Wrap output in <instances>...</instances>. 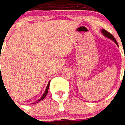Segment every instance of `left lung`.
<instances>
[{
  "instance_id": "1",
  "label": "left lung",
  "mask_w": 125,
  "mask_h": 125,
  "mask_svg": "<svg viewBox=\"0 0 125 125\" xmlns=\"http://www.w3.org/2000/svg\"><path fill=\"white\" fill-rule=\"evenodd\" d=\"M101 32L103 33V34L104 36H106V37L108 38H110L111 40H112V41H113L114 42H115L116 45H118V42H117V41H116V40H115V38L114 37V36H113L112 35H111V33H109V32H108V31H106L105 29H102V30H101Z\"/></svg>"
}]
</instances>
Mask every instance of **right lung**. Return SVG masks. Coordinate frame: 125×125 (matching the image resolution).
<instances>
[{"instance_id": "1", "label": "right lung", "mask_w": 125, "mask_h": 125, "mask_svg": "<svg viewBox=\"0 0 125 125\" xmlns=\"http://www.w3.org/2000/svg\"><path fill=\"white\" fill-rule=\"evenodd\" d=\"M49 83H50V81L49 82V83H48L47 86V87H46V89H45V92H44V94H43V95L42 96V97H41L40 99L38 100L37 102H39L40 100H42L44 99V98H45V96H46V95L47 94V93H48V89H49Z\"/></svg>"}]
</instances>
